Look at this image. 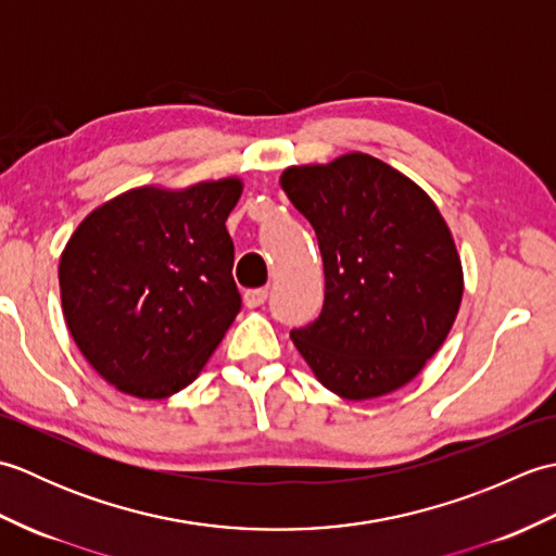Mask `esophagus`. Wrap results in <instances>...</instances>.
Wrapping results in <instances>:
<instances>
[{"label": "esophagus", "instance_id": "obj_1", "mask_svg": "<svg viewBox=\"0 0 556 556\" xmlns=\"http://www.w3.org/2000/svg\"><path fill=\"white\" fill-rule=\"evenodd\" d=\"M243 301H245L248 308H260V305H263V303L267 301V289H251V291H245Z\"/></svg>", "mask_w": 556, "mask_h": 556}]
</instances>
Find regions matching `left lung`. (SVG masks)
<instances>
[{
    "instance_id": "left-lung-1",
    "label": "left lung",
    "mask_w": 556,
    "mask_h": 556,
    "mask_svg": "<svg viewBox=\"0 0 556 556\" xmlns=\"http://www.w3.org/2000/svg\"><path fill=\"white\" fill-rule=\"evenodd\" d=\"M281 188L313 224L325 303L291 339L317 380L349 401L394 392L452 329L464 271L428 193L363 152L289 167Z\"/></svg>"
}]
</instances>
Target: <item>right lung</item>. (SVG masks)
Returning <instances> with one entry per match:
<instances>
[{
	"label": "right lung",
	"instance_id": "1",
	"mask_svg": "<svg viewBox=\"0 0 556 556\" xmlns=\"http://www.w3.org/2000/svg\"><path fill=\"white\" fill-rule=\"evenodd\" d=\"M239 179L134 188L80 222L59 260L68 332L104 380L138 399L191 384L241 311L224 227Z\"/></svg>",
	"mask_w": 556,
	"mask_h": 556
}]
</instances>
